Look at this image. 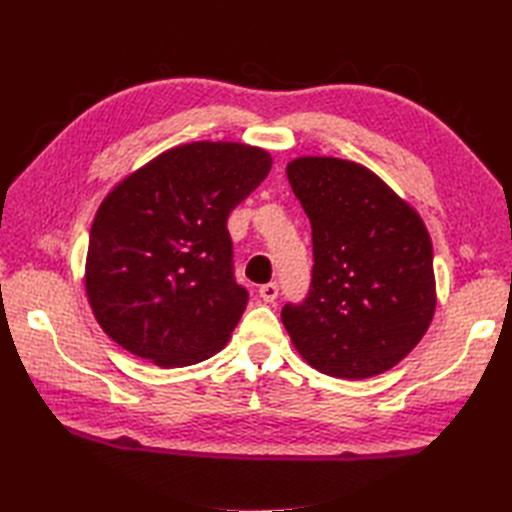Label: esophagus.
Segmentation results:
<instances>
[{"instance_id": "1", "label": "esophagus", "mask_w": 512, "mask_h": 512, "mask_svg": "<svg viewBox=\"0 0 512 512\" xmlns=\"http://www.w3.org/2000/svg\"><path fill=\"white\" fill-rule=\"evenodd\" d=\"M277 295H279L277 284H264L262 288H259V297H262L266 303H275Z\"/></svg>"}]
</instances>
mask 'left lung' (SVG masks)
Segmentation results:
<instances>
[{"instance_id": "left-lung-1", "label": "left lung", "mask_w": 512, "mask_h": 512, "mask_svg": "<svg viewBox=\"0 0 512 512\" xmlns=\"http://www.w3.org/2000/svg\"><path fill=\"white\" fill-rule=\"evenodd\" d=\"M286 173L314 250L306 301L281 310L292 345L321 374H383L420 343L436 312L427 226L358 162L301 156Z\"/></svg>"}]
</instances>
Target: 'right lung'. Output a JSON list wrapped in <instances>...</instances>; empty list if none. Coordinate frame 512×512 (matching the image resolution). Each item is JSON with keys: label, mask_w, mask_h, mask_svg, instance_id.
Masks as SVG:
<instances>
[{"label": "right lung", "mask_w": 512, "mask_h": 512, "mask_svg": "<svg viewBox=\"0 0 512 512\" xmlns=\"http://www.w3.org/2000/svg\"><path fill=\"white\" fill-rule=\"evenodd\" d=\"M270 167L262 147L198 140L162 151L105 195L85 292L114 343L165 369L222 350L248 303L226 220Z\"/></svg>", "instance_id": "obj_1"}]
</instances>
